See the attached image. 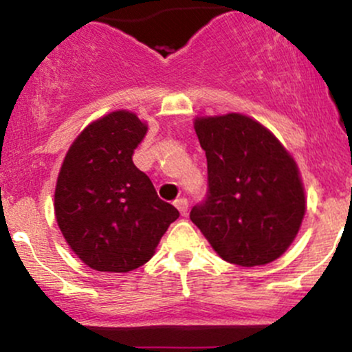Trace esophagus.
Returning a JSON list of instances; mask_svg holds the SVG:
<instances>
[{
	"label": "esophagus",
	"instance_id": "obj_1",
	"mask_svg": "<svg viewBox=\"0 0 352 352\" xmlns=\"http://www.w3.org/2000/svg\"><path fill=\"white\" fill-rule=\"evenodd\" d=\"M175 207H177V210H179V212H180L182 217L187 215V212H188V201H187V199H179V200H175Z\"/></svg>",
	"mask_w": 352,
	"mask_h": 352
}]
</instances>
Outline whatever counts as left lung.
Masks as SVG:
<instances>
[{"instance_id":"8db88e82","label":"left lung","mask_w":352,"mask_h":352,"mask_svg":"<svg viewBox=\"0 0 352 352\" xmlns=\"http://www.w3.org/2000/svg\"><path fill=\"white\" fill-rule=\"evenodd\" d=\"M193 127L207 155L208 192L190 220L228 263H272L293 243L306 212L292 153L265 125L236 112L197 117Z\"/></svg>"}]
</instances>
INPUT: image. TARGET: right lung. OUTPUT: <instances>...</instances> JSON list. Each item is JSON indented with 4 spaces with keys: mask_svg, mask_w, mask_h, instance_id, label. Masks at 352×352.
I'll return each instance as SVG.
<instances>
[{
    "mask_svg": "<svg viewBox=\"0 0 352 352\" xmlns=\"http://www.w3.org/2000/svg\"><path fill=\"white\" fill-rule=\"evenodd\" d=\"M147 124L114 111L76 137L60 165L54 213L64 240L89 268L127 273L155 253L179 210L160 200L132 162Z\"/></svg>",
    "mask_w": 352,
    "mask_h": 352,
    "instance_id": "right-lung-1",
    "label": "right lung"
}]
</instances>
